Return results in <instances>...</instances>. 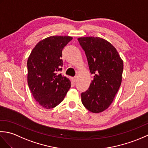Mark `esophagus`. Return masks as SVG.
<instances>
[{
  "label": "esophagus",
  "mask_w": 148,
  "mask_h": 148,
  "mask_svg": "<svg viewBox=\"0 0 148 148\" xmlns=\"http://www.w3.org/2000/svg\"><path fill=\"white\" fill-rule=\"evenodd\" d=\"M72 81H73V82H76V77H72Z\"/></svg>",
  "instance_id": "esophagus-1"
}]
</instances>
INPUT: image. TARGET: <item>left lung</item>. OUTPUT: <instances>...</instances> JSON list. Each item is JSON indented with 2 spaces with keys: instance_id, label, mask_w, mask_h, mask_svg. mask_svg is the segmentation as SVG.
Wrapping results in <instances>:
<instances>
[{
  "instance_id": "obj_1",
  "label": "left lung",
  "mask_w": 148,
  "mask_h": 148,
  "mask_svg": "<svg viewBox=\"0 0 148 148\" xmlns=\"http://www.w3.org/2000/svg\"><path fill=\"white\" fill-rule=\"evenodd\" d=\"M77 40L93 75L89 88L81 93V102L88 111L101 112L111 104L120 87L123 62L116 49L105 39L85 37Z\"/></svg>"
}]
</instances>
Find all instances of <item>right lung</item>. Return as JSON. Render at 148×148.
<instances>
[{
  "instance_id": "add662e5",
  "label": "right lung",
  "mask_w": 148,
  "mask_h": 148,
  "mask_svg": "<svg viewBox=\"0 0 148 148\" xmlns=\"http://www.w3.org/2000/svg\"><path fill=\"white\" fill-rule=\"evenodd\" d=\"M72 39L69 36H51L40 40L28 58V84L34 98L44 108L58 106L71 88V81L60 72L62 50Z\"/></svg>"
}]
</instances>
